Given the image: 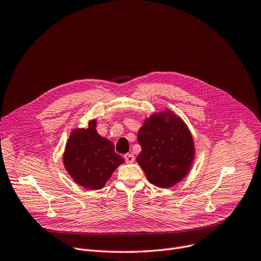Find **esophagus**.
I'll list each match as a JSON object with an SVG mask.
<instances>
[{
    "mask_svg": "<svg viewBox=\"0 0 261 261\" xmlns=\"http://www.w3.org/2000/svg\"><path fill=\"white\" fill-rule=\"evenodd\" d=\"M124 158H125V161L127 164H132L135 161V156L133 154H125L124 155Z\"/></svg>",
    "mask_w": 261,
    "mask_h": 261,
    "instance_id": "esophagus-1",
    "label": "esophagus"
}]
</instances>
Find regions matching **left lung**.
Listing matches in <instances>:
<instances>
[{
	"mask_svg": "<svg viewBox=\"0 0 261 261\" xmlns=\"http://www.w3.org/2000/svg\"><path fill=\"white\" fill-rule=\"evenodd\" d=\"M138 143L141 152L137 163L156 187H173L187 176L194 161V141L186 123L171 110L144 120Z\"/></svg>",
	"mask_w": 261,
	"mask_h": 261,
	"instance_id": "obj_1",
	"label": "left lung"
}]
</instances>
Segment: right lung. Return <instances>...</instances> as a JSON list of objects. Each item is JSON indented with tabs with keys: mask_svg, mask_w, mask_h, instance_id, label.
<instances>
[{
	"mask_svg": "<svg viewBox=\"0 0 261 261\" xmlns=\"http://www.w3.org/2000/svg\"><path fill=\"white\" fill-rule=\"evenodd\" d=\"M96 121L91 120L88 128L72 130L63 156L69 175L82 187L102 189L124 159L115 152L114 143L97 134Z\"/></svg>",
	"mask_w": 261,
	"mask_h": 261,
	"instance_id": "add662e5",
	"label": "right lung"
}]
</instances>
